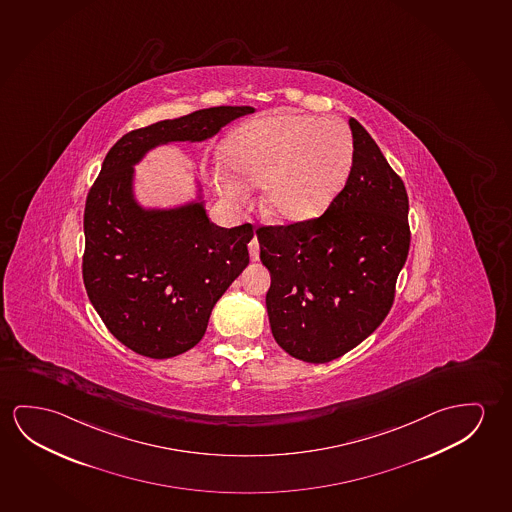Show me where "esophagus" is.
Wrapping results in <instances>:
<instances>
[{
	"label": "esophagus",
	"mask_w": 512,
	"mask_h": 512,
	"mask_svg": "<svg viewBox=\"0 0 512 512\" xmlns=\"http://www.w3.org/2000/svg\"><path fill=\"white\" fill-rule=\"evenodd\" d=\"M248 250H250V259H252L253 262H257L260 257V244L257 236H253L252 241L248 243Z\"/></svg>",
	"instance_id": "obj_1"
}]
</instances>
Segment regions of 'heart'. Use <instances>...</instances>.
<instances>
[{"label":"heart","mask_w":512,"mask_h":512,"mask_svg":"<svg viewBox=\"0 0 512 512\" xmlns=\"http://www.w3.org/2000/svg\"><path fill=\"white\" fill-rule=\"evenodd\" d=\"M351 133L339 120L275 113L237 129L225 147L216 181L241 198L262 184L260 207L287 225L314 220L339 195L353 168Z\"/></svg>","instance_id":"b5f03b06"}]
</instances>
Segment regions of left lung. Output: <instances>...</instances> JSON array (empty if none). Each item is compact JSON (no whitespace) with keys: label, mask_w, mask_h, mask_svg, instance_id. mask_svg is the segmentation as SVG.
I'll return each instance as SVG.
<instances>
[{"label":"left lung","mask_w":512,"mask_h":512,"mask_svg":"<svg viewBox=\"0 0 512 512\" xmlns=\"http://www.w3.org/2000/svg\"><path fill=\"white\" fill-rule=\"evenodd\" d=\"M349 127L353 168L324 214L257 230L273 337L308 363L339 358L385 321L408 259L404 182L356 118Z\"/></svg>","instance_id":"1"}]
</instances>
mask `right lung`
I'll return each mask as SVG.
<instances>
[{
  "label": "right lung",
  "mask_w": 512,
  "mask_h": 512,
  "mask_svg": "<svg viewBox=\"0 0 512 512\" xmlns=\"http://www.w3.org/2000/svg\"><path fill=\"white\" fill-rule=\"evenodd\" d=\"M252 106H216L124 134L106 154L85 204L83 282L115 339L165 360L197 346L216 301L250 262V223L223 228L204 202L145 209L133 193V166L150 149L204 142Z\"/></svg>",
  "instance_id": "right-lung-1"
}]
</instances>
